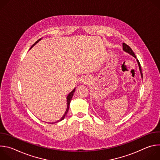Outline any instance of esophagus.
<instances>
[{
  "label": "esophagus",
  "instance_id": "esophagus-1",
  "mask_svg": "<svg viewBox=\"0 0 160 160\" xmlns=\"http://www.w3.org/2000/svg\"><path fill=\"white\" fill-rule=\"evenodd\" d=\"M82 82L83 83H85L87 84L88 83V78H86V77H83V78H82Z\"/></svg>",
  "mask_w": 160,
  "mask_h": 160
}]
</instances>
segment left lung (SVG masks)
Segmentation results:
<instances>
[{
	"label": "left lung",
	"mask_w": 160,
	"mask_h": 160,
	"mask_svg": "<svg viewBox=\"0 0 160 160\" xmlns=\"http://www.w3.org/2000/svg\"><path fill=\"white\" fill-rule=\"evenodd\" d=\"M123 51H125V52L129 54L130 55L132 56L133 57H134V58L136 59L137 62H138V66H139V70H140L141 75V77H142V70H141V67L140 62H139V60H138V59H137V58H136V56H135L134 52H133V51L132 50V49L128 46V45H127V44L125 43H123Z\"/></svg>",
	"instance_id": "obj_1"
}]
</instances>
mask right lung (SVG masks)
Segmentation results:
<instances>
[{
    "mask_svg": "<svg viewBox=\"0 0 160 160\" xmlns=\"http://www.w3.org/2000/svg\"><path fill=\"white\" fill-rule=\"evenodd\" d=\"M42 38H40L39 40H38L31 47V48H30V49L34 46V45L36 44V43H37L40 40H42ZM75 88L71 92H70L69 93V94L68 95V96L66 97V104H67V108H66V111H65V112H64V114L63 115V116L61 118V119L59 120H58V121H57V122H56L55 123H57V122H61V121H62V120H64V118H65V117L66 116V115H67V113H68V110H69V108H70V102H71V101H72V98H73V94H74V92H75Z\"/></svg>",
    "mask_w": 160,
    "mask_h": 160,
    "instance_id": "right-lung-1",
    "label": "right lung"
}]
</instances>
